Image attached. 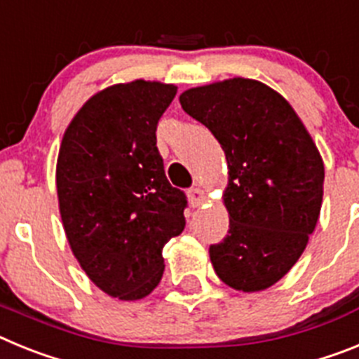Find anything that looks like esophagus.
Masks as SVG:
<instances>
[{"mask_svg":"<svg viewBox=\"0 0 359 359\" xmlns=\"http://www.w3.org/2000/svg\"><path fill=\"white\" fill-rule=\"evenodd\" d=\"M205 199H207V194H205L199 187H192V189L189 190V201L194 208L201 207L203 203H205Z\"/></svg>","mask_w":359,"mask_h":359,"instance_id":"esophagus-1","label":"esophagus"}]
</instances>
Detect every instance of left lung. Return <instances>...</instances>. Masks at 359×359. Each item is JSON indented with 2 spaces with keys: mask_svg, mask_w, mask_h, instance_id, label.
Returning a JSON list of instances; mask_svg holds the SVG:
<instances>
[{
  "mask_svg": "<svg viewBox=\"0 0 359 359\" xmlns=\"http://www.w3.org/2000/svg\"><path fill=\"white\" fill-rule=\"evenodd\" d=\"M180 102L226 156L230 230L210 246L215 273L244 293L273 286L300 259L318 221L323 161L315 142L286 98L252 79L190 88Z\"/></svg>",
  "mask_w": 359,
  "mask_h": 359,
  "instance_id": "obj_1",
  "label": "left lung"
}]
</instances>
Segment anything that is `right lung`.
<instances>
[{
  "mask_svg": "<svg viewBox=\"0 0 359 359\" xmlns=\"http://www.w3.org/2000/svg\"><path fill=\"white\" fill-rule=\"evenodd\" d=\"M174 84L133 81L98 91L73 116L57 158V196L69 248L95 286L140 300L160 284L161 250L185 228L156 126Z\"/></svg>",
  "mask_w": 359,
  "mask_h": 359,
  "instance_id": "right-lung-1",
  "label": "right lung"
}]
</instances>
